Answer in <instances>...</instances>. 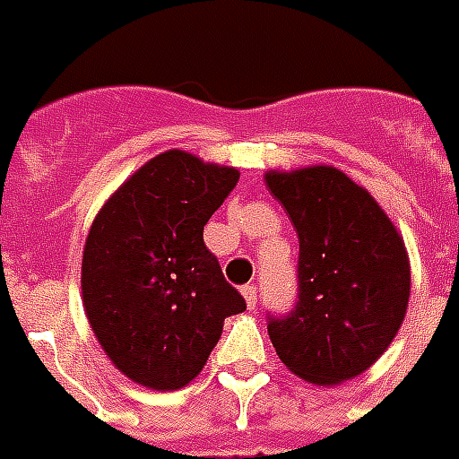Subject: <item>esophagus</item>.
Here are the masks:
<instances>
[{"mask_svg":"<svg viewBox=\"0 0 459 459\" xmlns=\"http://www.w3.org/2000/svg\"><path fill=\"white\" fill-rule=\"evenodd\" d=\"M240 290H243V298L245 302H247V307L255 309V307H257V286H243Z\"/></svg>","mask_w":459,"mask_h":459,"instance_id":"1","label":"esophagus"}]
</instances>
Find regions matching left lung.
I'll return each instance as SVG.
<instances>
[{
  "mask_svg": "<svg viewBox=\"0 0 459 459\" xmlns=\"http://www.w3.org/2000/svg\"><path fill=\"white\" fill-rule=\"evenodd\" d=\"M298 240V300L266 328L288 369L342 384L384 355L405 319L410 262L403 238L364 187L333 166L266 173Z\"/></svg>",
  "mask_w": 459,
  "mask_h": 459,
  "instance_id": "1",
  "label": "left lung"
}]
</instances>
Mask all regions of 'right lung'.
Masks as SVG:
<instances>
[{
  "mask_svg": "<svg viewBox=\"0 0 459 459\" xmlns=\"http://www.w3.org/2000/svg\"><path fill=\"white\" fill-rule=\"evenodd\" d=\"M240 173L180 150L147 161L111 195L82 252V305L126 377L154 391L190 384L245 298L223 279L204 226Z\"/></svg>",
  "mask_w": 459,
  "mask_h": 459,
  "instance_id": "right-lung-1",
  "label": "right lung"
}]
</instances>
